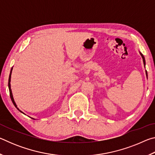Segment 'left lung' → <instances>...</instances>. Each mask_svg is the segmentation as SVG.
<instances>
[{
  "label": "left lung",
  "mask_w": 155,
  "mask_h": 155,
  "mask_svg": "<svg viewBox=\"0 0 155 155\" xmlns=\"http://www.w3.org/2000/svg\"><path fill=\"white\" fill-rule=\"evenodd\" d=\"M140 54H141V57H142V59H143V65H144V67L146 66V61H145V58H144V57H143V55L141 53V52H140ZM146 77H147V78H148V73H147V71L146 70Z\"/></svg>",
  "instance_id": "8db88e82"
}]
</instances>
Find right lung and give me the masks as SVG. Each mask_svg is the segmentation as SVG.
<instances>
[{
	"mask_svg": "<svg viewBox=\"0 0 155 155\" xmlns=\"http://www.w3.org/2000/svg\"><path fill=\"white\" fill-rule=\"evenodd\" d=\"M12 70H13V68H12V69H11V72H10V74H9V82H8V87H9V94H10V97H11V99H12V101L13 104H14V105L15 107H16V108H17V109L18 110V111H20L21 113H22L23 114H25L24 113H23L22 111H20V110L18 108V107H17V104H16V103H15V102L14 99V96H13V94H12V89H11V83H10V82H11V77H12ZM25 115H26V114H25ZM31 119H33V120H35V119L33 118V117H31Z\"/></svg>",
	"mask_w": 155,
	"mask_h": 155,
	"instance_id": "right-lung-1",
	"label": "right lung"
}]
</instances>
